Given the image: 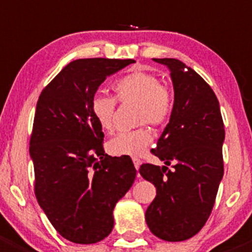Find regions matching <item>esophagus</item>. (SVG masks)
Masks as SVG:
<instances>
[{
  "label": "esophagus",
  "instance_id": "esophagus-1",
  "mask_svg": "<svg viewBox=\"0 0 252 252\" xmlns=\"http://www.w3.org/2000/svg\"><path fill=\"white\" fill-rule=\"evenodd\" d=\"M133 163H134V166H135V169H139L140 168V164H142V160H140V159H138V158H134L133 159Z\"/></svg>",
  "mask_w": 252,
  "mask_h": 252
}]
</instances>
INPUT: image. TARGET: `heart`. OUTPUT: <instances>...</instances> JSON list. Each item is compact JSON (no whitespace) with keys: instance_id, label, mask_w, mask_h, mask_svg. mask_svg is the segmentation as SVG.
I'll list each match as a JSON object with an SVG mask.
<instances>
[{"instance_id":"obj_1","label":"heart","mask_w":252,"mask_h":252,"mask_svg":"<svg viewBox=\"0 0 252 252\" xmlns=\"http://www.w3.org/2000/svg\"><path fill=\"white\" fill-rule=\"evenodd\" d=\"M113 91L119 102L138 103L137 121L139 124L161 126L169 121L173 113V93L152 73L143 70L129 73L113 84ZM115 104L114 98L100 94L92 100V113L103 130L110 131L113 129ZM152 140V131L148 128L123 131L109 140L108 150L118 157L126 155L138 158L143 155Z\"/></svg>"}]
</instances>
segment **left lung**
Here are the masks:
<instances>
[{
	"label": "left lung",
	"instance_id": "1",
	"mask_svg": "<svg viewBox=\"0 0 252 252\" xmlns=\"http://www.w3.org/2000/svg\"><path fill=\"white\" fill-rule=\"evenodd\" d=\"M153 61L170 69L174 109L152 153L174 170L140 166V175L157 188L145 221L159 239L184 241L200 231L215 204L224 175V122L215 93L194 69L175 58Z\"/></svg>",
	"mask_w": 252,
	"mask_h": 252
}]
</instances>
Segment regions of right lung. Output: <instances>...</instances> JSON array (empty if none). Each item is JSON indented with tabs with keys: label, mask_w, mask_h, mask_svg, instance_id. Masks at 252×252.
Returning a JSON list of instances; mask_svg holds the SVG:
<instances>
[{
	"label": "right lung",
	"mask_w": 252,
	"mask_h": 252,
	"mask_svg": "<svg viewBox=\"0 0 252 252\" xmlns=\"http://www.w3.org/2000/svg\"><path fill=\"white\" fill-rule=\"evenodd\" d=\"M133 60L84 58L65 65L42 91L30 155L37 201L58 234L76 244H95L110 234L113 210L133 185L128 157H110L92 100L108 76Z\"/></svg>",
	"instance_id": "add662e5"
}]
</instances>
